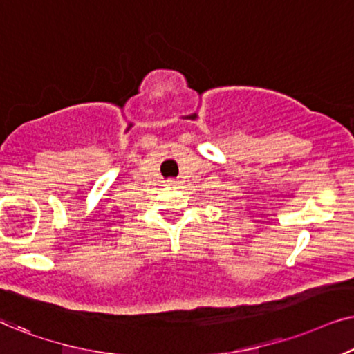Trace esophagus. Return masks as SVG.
Segmentation results:
<instances>
[{"mask_svg": "<svg viewBox=\"0 0 354 354\" xmlns=\"http://www.w3.org/2000/svg\"><path fill=\"white\" fill-rule=\"evenodd\" d=\"M167 183H168V186H176L178 185L176 180H168Z\"/></svg>", "mask_w": 354, "mask_h": 354, "instance_id": "1", "label": "esophagus"}]
</instances>
